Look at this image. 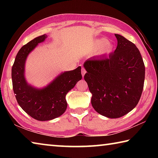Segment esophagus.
Listing matches in <instances>:
<instances>
[{
    "label": "esophagus",
    "instance_id": "esophagus-1",
    "mask_svg": "<svg viewBox=\"0 0 158 158\" xmlns=\"http://www.w3.org/2000/svg\"><path fill=\"white\" fill-rule=\"evenodd\" d=\"M85 73H86V71H85V69L84 68H81V74H82V76L84 77V74H85Z\"/></svg>",
    "mask_w": 158,
    "mask_h": 158
}]
</instances>
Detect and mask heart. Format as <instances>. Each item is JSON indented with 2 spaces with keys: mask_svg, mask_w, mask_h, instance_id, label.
I'll use <instances>...</instances> for the list:
<instances>
[{
  "mask_svg": "<svg viewBox=\"0 0 158 158\" xmlns=\"http://www.w3.org/2000/svg\"><path fill=\"white\" fill-rule=\"evenodd\" d=\"M114 44L112 42H108L105 37L96 39L94 40L91 47L93 53H98V55H109L114 51Z\"/></svg>",
  "mask_w": 158,
  "mask_h": 158,
  "instance_id": "obj_1",
  "label": "heart"
}]
</instances>
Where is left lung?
<instances>
[{"mask_svg":"<svg viewBox=\"0 0 158 158\" xmlns=\"http://www.w3.org/2000/svg\"><path fill=\"white\" fill-rule=\"evenodd\" d=\"M115 36L118 44L113 53L89 58L84 63L93 107L109 118L123 116L137 106L145 79V66L138 48L121 35Z\"/></svg>","mask_w":158,"mask_h":158,"instance_id":"8db88e82","label":"left lung"}]
</instances>
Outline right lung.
<instances>
[{"instance_id":"right-lung-1","label":"right lung","mask_w":158,"mask_h":158,"mask_svg":"<svg viewBox=\"0 0 158 158\" xmlns=\"http://www.w3.org/2000/svg\"><path fill=\"white\" fill-rule=\"evenodd\" d=\"M47 35L37 37L23 45L17 53L12 68L13 90L21 109L34 119L51 121L65 111V96L82 78L81 66L71 71L61 73L46 86L41 89L29 84L25 77L26 61L29 53Z\"/></svg>"}]
</instances>
